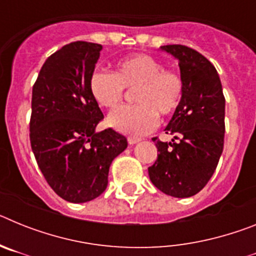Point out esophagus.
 I'll return each instance as SVG.
<instances>
[{"label":"esophagus","mask_w":256,"mask_h":256,"mask_svg":"<svg viewBox=\"0 0 256 256\" xmlns=\"http://www.w3.org/2000/svg\"><path fill=\"white\" fill-rule=\"evenodd\" d=\"M140 141H141V138H137V137H128V144H134Z\"/></svg>","instance_id":"1"}]
</instances>
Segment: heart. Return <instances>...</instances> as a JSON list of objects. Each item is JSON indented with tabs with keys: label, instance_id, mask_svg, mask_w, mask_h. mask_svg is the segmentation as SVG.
Returning a JSON list of instances; mask_svg holds the SVG:
<instances>
[{
	"label": "heart",
	"instance_id": "b5f03b06",
	"mask_svg": "<svg viewBox=\"0 0 256 256\" xmlns=\"http://www.w3.org/2000/svg\"><path fill=\"white\" fill-rule=\"evenodd\" d=\"M133 91L137 105L116 108L108 124L130 136L148 133L158 124V115L169 118L177 112L184 94L180 72L165 69L162 61L146 54H136L115 64L114 73L96 69L90 76V91L101 108H115L122 102L124 90Z\"/></svg>",
	"mask_w": 256,
	"mask_h": 256
}]
</instances>
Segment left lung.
<instances>
[{
    "mask_svg": "<svg viewBox=\"0 0 256 256\" xmlns=\"http://www.w3.org/2000/svg\"><path fill=\"white\" fill-rule=\"evenodd\" d=\"M162 50L178 58L184 94L165 128L176 142L154 137L158 159L148 166L154 186L174 198H190L206 186L224 146L226 98L214 65L200 52L183 44Z\"/></svg>",
    "mask_w": 256,
    "mask_h": 256,
    "instance_id": "8db88e82",
    "label": "left lung"
}]
</instances>
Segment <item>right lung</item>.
<instances>
[{
	"mask_svg": "<svg viewBox=\"0 0 256 256\" xmlns=\"http://www.w3.org/2000/svg\"><path fill=\"white\" fill-rule=\"evenodd\" d=\"M101 48L84 40L65 44L44 61L32 91V150L50 187L69 202L98 198L112 162L128 146L112 128L96 132L104 114L90 76Z\"/></svg>",
	"mask_w": 256,
	"mask_h": 256,
	"instance_id": "add662e5",
	"label": "right lung"
}]
</instances>
